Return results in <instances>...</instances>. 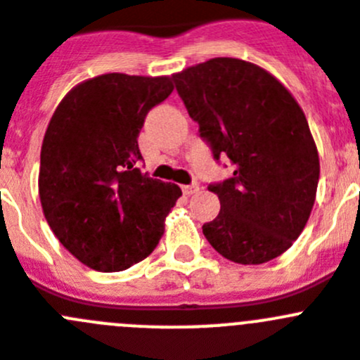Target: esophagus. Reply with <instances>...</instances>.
I'll list each match as a JSON object with an SVG mask.
<instances>
[{
  "instance_id": "obj_1",
  "label": "esophagus",
  "mask_w": 360,
  "mask_h": 360,
  "mask_svg": "<svg viewBox=\"0 0 360 360\" xmlns=\"http://www.w3.org/2000/svg\"><path fill=\"white\" fill-rule=\"evenodd\" d=\"M199 192V184L197 183H192V184H186V186H183V193L184 195H193V193Z\"/></svg>"
}]
</instances>
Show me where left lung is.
<instances>
[{
    "label": "left lung",
    "instance_id": "obj_1",
    "mask_svg": "<svg viewBox=\"0 0 360 360\" xmlns=\"http://www.w3.org/2000/svg\"><path fill=\"white\" fill-rule=\"evenodd\" d=\"M172 79L213 160L233 165V177L208 184L220 212L202 226L206 240L236 264L280 257L305 228L319 181L301 108L271 73L240 59L217 57Z\"/></svg>",
    "mask_w": 360,
    "mask_h": 360
}]
</instances>
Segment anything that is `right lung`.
Here are the masks:
<instances>
[{
  "label": "right lung",
  "instance_id": "right-lung-1",
  "mask_svg": "<svg viewBox=\"0 0 360 360\" xmlns=\"http://www.w3.org/2000/svg\"><path fill=\"white\" fill-rule=\"evenodd\" d=\"M168 77L108 73L73 87L41 148L39 197L51 231L87 267L116 273L147 258L179 186L141 174L138 136L172 93Z\"/></svg>",
  "mask_w": 360,
  "mask_h": 360
}]
</instances>
